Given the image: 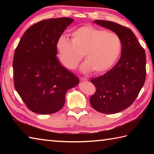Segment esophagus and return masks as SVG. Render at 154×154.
<instances>
[{
	"label": "esophagus",
	"instance_id": "obj_1",
	"mask_svg": "<svg viewBox=\"0 0 154 154\" xmlns=\"http://www.w3.org/2000/svg\"><path fill=\"white\" fill-rule=\"evenodd\" d=\"M79 79L81 82H86V81H88V79L85 77H80Z\"/></svg>",
	"mask_w": 154,
	"mask_h": 154
}]
</instances>
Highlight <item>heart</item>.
<instances>
[{
	"label": "heart",
	"instance_id": "b5f03b06",
	"mask_svg": "<svg viewBox=\"0 0 154 154\" xmlns=\"http://www.w3.org/2000/svg\"><path fill=\"white\" fill-rule=\"evenodd\" d=\"M56 48L60 60L67 69H76L83 56L85 60L81 66L83 72L93 70L95 73H101L118 60L122 41L116 33L85 26L72 32L71 41L64 36L60 37Z\"/></svg>",
	"mask_w": 154,
	"mask_h": 154
}]
</instances>
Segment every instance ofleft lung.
Wrapping results in <instances>:
<instances>
[{
  "label": "left lung",
  "instance_id": "obj_1",
  "mask_svg": "<svg viewBox=\"0 0 154 154\" xmlns=\"http://www.w3.org/2000/svg\"><path fill=\"white\" fill-rule=\"evenodd\" d=\"M94 23L119 36L122 41V53L120 59L113 69L90 81L96 90L90 102L98 112L116 113L132 105L144 85L145 52L129 28L106 20H96Z\"/></svg>",
  "mask_w": 154,
  "mask_h": 154
}]
</instances>
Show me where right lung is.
Here are the masks:
<instances>
[{
    "label": "right lung",
    "instance_id": "obj_1",
    "mask_svg": "<svg viewBox=\"0 0 154 154\" xmlns=\"http://www.w3.org/2000/svg\"><path fill=\"white\" fill-rule=\"evenodd\" d=\"M72 22L71 17H60L36 23L26 30L15 49L14 86L35 113L51 114L60 110L67 91L79 84L78 77L56 56L57 41Z\"/></svg>",
    "mask_w": 154,
    "mask_h": 154
}]
</instances>
